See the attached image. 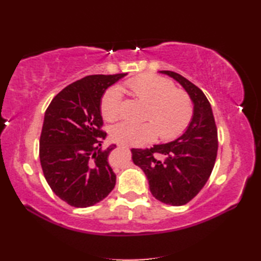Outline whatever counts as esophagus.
I'll use <instances>...</instances> for the list:
<instances>
[{"instance_id": "34e87169", "label": "esophagus", "mask_w": 261, "mask_h": 261, "mask_svg": "<svg viewBox=\"0 0 261 261\" xmlns=\"http://www.w3.org/2000/svg\"><path fill=\"white\" fill-rule=\"evenodd\" d=\"M119 147H121V148H125V149H129V147L125 146V145H119Z\"/></svg>"}]
</instances>
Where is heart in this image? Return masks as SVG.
Segmentation results:
<instances>
[{
	"mask_svg": "<svg viewBox=\"0 0 261 261\" xmlns=\"http://www.w3.org/2000/svg\"><path fill=\"white\" fill-rule=\"evenodd\" d=\"M132 95L148 103L142 123L123 121L111 129V137L125 146H141L157 136L164 140L175 139L186 130L193 115L190 95L165 77L145 74L125 82ZM101 113L108 121L118 120L122 114V93L113 86L104 92Z\"/></svg>",
	"mask_w": 261,
	"mask_h": 261,
	"instance_id": "obj_1",
	"label": "heart"
}]
</instances>
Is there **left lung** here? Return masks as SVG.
I'll return each mask as SVG.
<instances>
[{
    "label": "left lung",
    "mask_w": 261,
    "mask_h": 261,
    "mask_svg": "<svg viewBox=\"0 0 261 261\" xmlns=\"http://www.w3.org/2000/svg\"><path fill=\"white\" fill-rule=\"evenodd\" d=\"M184 87L194 110L186 131L176 140L150 149H132V160L147 176L153 197L180 206L195 197L206 184L218 153V130L205 94L185 77L160 70Z\"/></svg>",
    "instance_id": "8db88e82"
}]
</instances>
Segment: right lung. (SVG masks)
<instances>
[{
	"mask_svg": "<svg viewBox=\"0 0 261 261\" xmlns=\"http://www.w3.org/2000/svg\"><path fill=\"white\" fill-rule=\"evenodd\" d=\"M125 75L86 76L60 91L46 110L40 164L53 192L71 206H93L115 186L108 157L116 146L101 147L107 137L101 129V98Z\"/></svg>",
	"mask_w": 261,
	"mask_h": 261,
	"instance_id": "1",
	"label": "right lung"
}]
</instances>
